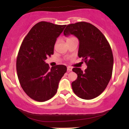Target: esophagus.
Returning <instances> with one entry per match:
<instances>
[{"instance_id":"1","label":"esophagus","mask_w":129,"mask_h":129,"mask_svg":"<svg viewBox=\"0 0 129 129\" xmlns=\"http://www.w3.org/2000/svg\"><path fill=\"white\" fill-rule=\"evenodd\" d=\"M72 70V68L71 67H67V71H68V72H71V71Z\"/></svg>"}]
</instances>
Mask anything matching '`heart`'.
Returning a JSON list of instances; mask_svg holds the SVG:
<instances>
[{"label": "heart", "instance_id": "1", "mask_svg": "<svg viewBox=\"0 0 129 129\" xmlns=\"http://www.w3.org/2000/svg\"><path fill=\"white\" fill-rule=\"evenodd\" d=\"M74 38H75V37H73V36L69 37V38H67V42H69V41H70V40L74 39Z\"/></svg>", "mask_w": 129, "mask_h": 129}]
</instances>
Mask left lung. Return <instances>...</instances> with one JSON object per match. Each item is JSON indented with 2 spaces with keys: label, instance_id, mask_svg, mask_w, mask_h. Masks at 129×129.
I'll use <instances>...</instances> for the list:
<instances>
[{
  "label": "left lung",
  "instance_id": "8db88e82",
  "mask_svg": "<svg viewBox=\"0 0 129 129\" xmlns=\"http://www.w3.org/2000/svg\"><path fill=\"white\" fill-rule=\"evenodd\" d=\"M63 34L78 38V56L87 66L84 72L77 67L72 70L78 75L72 83L74 93L84 100L98 96L106 89L112 75L113 56L110 44L100 29L88 22L68 25Z\"/></svg>",
  "mask_w": 129,
  "mask_h": 129
}]
</instances>
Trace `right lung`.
Masks as SVG:
<instances>
[{"mask_svg":"<svg viewBox=\"0 0 129 129\" xmlns=\"http://www.w3.org/2000/svg\"><path fill=\"white\" fill-rule=\"evenodd\" d=\"M66 26L40 22L33 26L19 48L16 60L19 82L26 94L36 101L44 102L54 96L67 72L63 65L50 69L45 62L54 53L56 39Z\"/></svg>","mask_w":129,"mask_h":129,"instance_id":"add662e5","label":"right lung"}]
</instances>
